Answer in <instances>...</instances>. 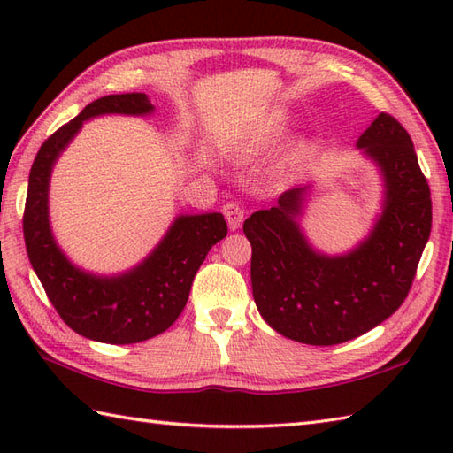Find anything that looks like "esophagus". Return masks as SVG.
Here are the masks:
<instances>
[{
	"label": "esophagus",
	"instance_id": "34e87169",
	"mask_svg": "<svg viewBox=\"0 0 453 453\" xmlns=\"http://www.w3.org/2000/svg\"><path fill=\"white\" fill-rule=\"evenodd\" d=\"M224 216L227 219V226L232 232H235V229L242 227L243 224V218H245V210L237 204V202H227V204L224 206Z\"/></svg>",
	"mask_w": 453,
	"mask_h": 453
}]
</instances>
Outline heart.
Segmentation results:
<instances>
[{
    "label": "heart",
    "instance_id": "obj_1",
    "mask_svg": "<svg viewBox=\"0 0 453 453\" xmlns=\"http://www.w3.org/2000/svg\"><path fill=\"white\" fill-rule=\"evenodd\" d=\"M284 127H286L284 117H273L271 120H266L263 127L255 132L253 146L265 148V146H268V143H273L284 132ZM303 153H305V143L303 142L294 143V146L288 150V153L284 156V159L280 163V169L290 171L292 167H296L297 163H300V159L303 157Z\"/></svg>",
    "mask_w": 453,
    "mask_h": 453
}]
</instances>
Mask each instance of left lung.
Listing matches in <instances>:
<instances>
[{
	"label": "left lung",
	"mask_w": 453,
	"mask_h": 453,
	"mask_svg": "<svg viewBox=\"0 0 453 453\" xmlns=\"http://www.w3.org/2000/svg\"><path fill=\"white\" fill-rule=\"evenodd\" d=\"M356 146L380 167L386 198L370 235L350 253L323 255L305 239L300 216L310 187L282 192L276 206L243 224L257 310L276 333L303 344L352 341L395 313L430 237V188L409 132L381 112Z\"/></svg>",
	"instance_id": "obj_1"
}]
</instances>
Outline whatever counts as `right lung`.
I'll return each instance as SVG.
<instances>
[{"label":"right lung","instance_id":"right-lung-1","mask_svg":"<svg viewBox=\"0 0 453 453\" xmlns=\"http://www.w3.org/2000/svg\"><path fill=\"white\" fill-rule=\"evenodd\" d=\"M150 112L153 104L146 93L107 95L89 103L42 143L28 175L23 214L28 261L64 323L91 341L132 344L167 331L185 310L192 280L208 251L227 235L226 219L218 211L179 216L161 243L138 266L119 276L81 271L54 242L48 185L54 163L67 143L93 117Z\"/></svg>","mask_w":453,"mask_h":453}]
</instances>
